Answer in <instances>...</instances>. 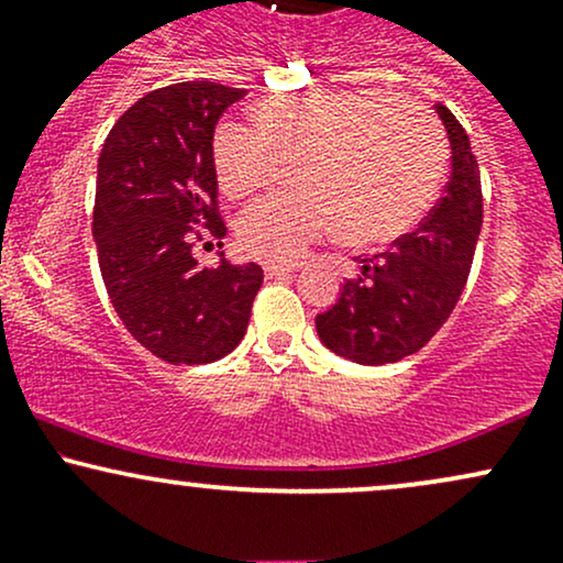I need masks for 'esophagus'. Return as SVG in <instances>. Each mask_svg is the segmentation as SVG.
<instances>
[{"label":"esophagus","mask_w":563,"mask_h":563,"mask_svg":"<svg viewBox=\"0 0 563 563\" xmlns=\"http://www.w3.org/2000/svg\"><path fill=\"white\" fill-rule=\"evenodd\" d=\"M301 264L299 262H264V275L267 277H277L286 273H296Z\"/></svg>","instance_id":"34e87169"}]
</instances>
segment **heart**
<instances>
[{
  "mask_svg": "<svg viewBox=\"0 0 563 563\" xmlns=\"http://www.w3.org/2000/svg\"><path fill=\"white\" fill-rule=\"evenodd\" d=\"M251 124H222L211 140L224 196H254L290 156L299 183L238 219V241L256 256L296 260L335 228L349 243L397 241L434 203L448 166L437 115L376 87L275 95Z\"/></svg>",
  "mask_w": 563,
  "mask_h": 563,
  "instance_id": "b5f03b06",
  "label": "heart"
}]
</instances>
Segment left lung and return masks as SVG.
<instances>
[{"mask_svg":"<svg viewBox=\"0 0 563 563\" xmlns=\"http://www.w3.org/2000/svg\"><path fill=\"white\" fill-rule=\"evenodd\" d=\"M450 137L452 172L444 196L416 232L363 260L339 301L314 318L320 341L357 365H386L431 341L466 288L482 232V179L466 129L437 102Z\"/></svg>","mask_w":563,"mask_h":563,"instance_id":"obj_1","label":"left lung"}]
</instances>
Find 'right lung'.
Returning a JSON list of instances; mask_svg holds the SVG:
<instances>
[{
  "label": "right lung",
  "mask_w": 563,
  "mask_h": 563,
  "mask_svg": "<svg viewBox=\"0 0 563 563\" xmlns=\"http://www.w3.org/2000/svg\"><path fill=\"white\" fill-rule=\"evenodd\" d=\"M243 95L214 81L156 89L115 121L97 161L92 235L106 290L126 331L172 365L214 363L241 344L264 280L254 262L219 254L206 269L192 256L196 241L228 232L211 140Z\"/></svg>",
  "instance_id": "obj_1"
}]
</instances>
